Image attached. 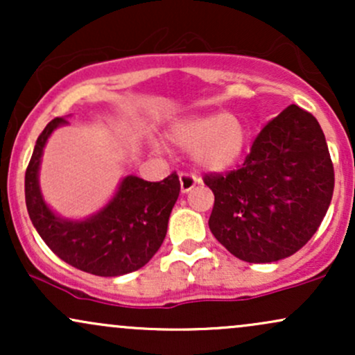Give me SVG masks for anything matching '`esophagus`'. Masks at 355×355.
<instances>
[{"label":"esophagus","mask_w":355,"mask_h":355,"mask_svg":"<svg viewBox=\"0 0 355 355\" xmlns=\"http://www.w3.org/2000/svg\"><path fill=\"white\" fill-rule=\"evenodd\" d=\"M178 178H180V190L183 191V193L190 191L195 185H197V182H198L197 175H193L190 172H182L180 175H178Z\"/></svg>","instance_id":"34e87169"}]
</instances>
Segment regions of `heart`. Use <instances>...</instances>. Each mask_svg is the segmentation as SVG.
Wrapping results in <instances>:
<instances>
[{"label": "heart", "instance_id": "b5f03b06", "mask_svg": "<svg viewBox=\"0 0 355 355\" xmlns=\"http://www.w3.org/2000/svg\"><path fill=\"white\" fill-rule=\"evenodd\" d=\"M173 145L193 152L203 168L223 170L242 157L248 130L237 115L205 113L177 121L166 133Z\"/></svg>", "mask_w": 355, "mask_h": 355}]
</instances>
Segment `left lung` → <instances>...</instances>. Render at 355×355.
Segmentation results:
<instances>
[{
    "label": "left lung",
    "mask_w": 355,
    "mask_h": 355,
    "mask_svg": "<svg viewBox=\"0 0 355 355\" xmlns=\"http://www.w3.org/2000/svg\"><path fill=\"white\" fill-rule=\"evenodd\" d=\"M215 202L209 227L232 255L282 260L319 229L334 193V165L315 116L297 105L260 130L237 170L207 173Z\"/></svg>",
    "instance_id": "1"
}]
</instances>
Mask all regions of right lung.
I'll return each mask as SVG.
<instances>
[{"label":"right lung","instance_id":"right-lung-1","mask_svg":"<svg viewBox=\"0 0 355 355\" xmlns=\"http://www.w3.org/2000/svg\"><path fill=\"white\" fill-rule=\"evenodd\" d=\"M64 123L67 118L56 116L44 126L24 173V197L31 222L44 243L71 267L100 277L135 272L164 242L170 211L180 193L178 175L172 172L162 182L130 175L112 202L93 217L83 222L56 217L42 197L38 170L48 137Z\"/></svg>","mask_w":355,"mask_h":355}]
</instances>
